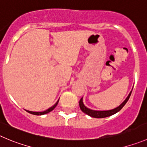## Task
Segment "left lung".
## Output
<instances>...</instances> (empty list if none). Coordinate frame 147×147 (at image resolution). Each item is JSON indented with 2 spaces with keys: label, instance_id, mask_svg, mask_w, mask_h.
Returning a JSON list of instances; mask_svg holds the SVG:
<instances>
[{
  "label": "left lung",
  "instance_id": "obj_1",
  "mask_svg": "<svg viewBox=\"0 0 147 147\" xmlns=\"http://www.w3.org/2000/svg\"><path fill=\"white\" fill-rule=\"evenodd\" d=\"M131 92H132V91L130 92V94H128L127 98L125 99V101H124L121 105L118 106V107H116V108L113 109V110H105V111H97V110H91V109L87 108L86 106H84V105L83 103V101H82V98L79 100V107H80V109L82 110V111L83 112V113H86V115H89V116L93 117V118H106V117L110 116V115H113L115 114V113H118V111H120V110L123 107V106L126 104L128 100H129V97L131 94Z\"/></svg>",
  "mask_w": 147,
  "mask_h": 147
}]
</instances>
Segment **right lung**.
Listing matches in <instances>:
<instances>
[{
    "mask_svg": "<svg viewBox=\"0 0 147 147\" xmlns=\"http://www.w3.org/2000/svg\"><path fill=\"white\" fill-rule=\"evenodd\" d=\"M58 101H59V100H58V102H57L55 103V104L54 105L53 107H50V108L47 109V110H45V111H43V112H32V111H29V110H26V111H27L29 113H31V114H32V115H42L47 114V113H50V111H52L53 110H54V108H55V107L57 106V105H58Z\"/></svg>",
    "mask_w": 147,
    "mask_h": 147,
    "instance_id": "right-lung-1",
    "label": "right lung"
}]
</instances>
